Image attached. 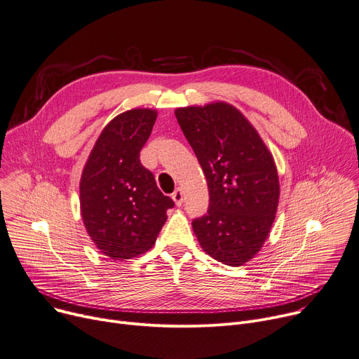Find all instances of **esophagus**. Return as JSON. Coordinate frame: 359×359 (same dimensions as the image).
<instances>
[{"instance_id":"1","label":"esophagus","mask_w":359,"mask_h":359,"mask_svg":"<svg viewBox=\"0 0 359 359\" xmlns=\"http://www.w3.org/2000/svg\"><path fill=\"white\" fill-rule=\"evenodd\" d=\"M172 199L175 201V203L177 206H180L183 203V192H182V189H176L175 190V192L172 194Z\"/></svg>"}]
</instances>
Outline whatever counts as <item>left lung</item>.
<instances>
[{"label": "left lung", "mask_w": 359, "mask_h": 359, "mask_svg": "<svg viewBox=\"0 0 359 359\" xmlns=\"http://www.w3.org/2000/svg\"><path fill=\"white\" fill-rule=\"evenodd\" d=\"M209 189V208L194 219L203 251L226 266H243L267 240L280 184L271 153L248 119L225 102L175 111Z\"/></svg>", "instance_id": "8db88e82"}]
</instances>
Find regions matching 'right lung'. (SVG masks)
<instances>
[{
    "label": "right lung",
    "mask_w": 359,
    "mask_h": 359,
    "mask_svg": "<svg viewBox=\"0 0 359 359\" xmlns=\"http://www.w3.org/2000/svg\"><path fill=\"white\" fill-rule=\"evenodd\" d=\"M157 112L131 109L102 130L81 177V213L90 240L112 259L150 250L175 202L140 161Z\"/></svg>",
    "instance_id": "obj_1"
}]
</instances>
